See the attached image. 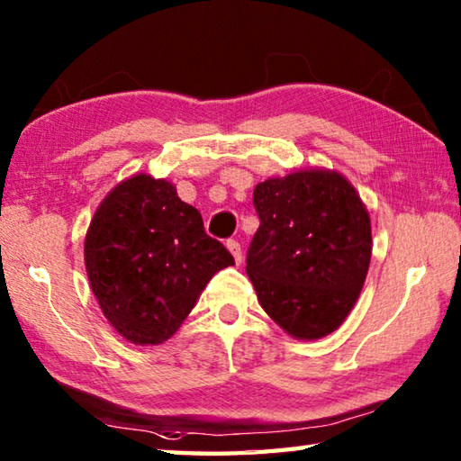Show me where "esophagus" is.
Returning <instances> with one entry per match:
<instances>
[{
  "label": "esophagus",
  "mask_w": 461,
  "mask_h": 461,
  "mask_svg": "<svg viewBox=\"0 0 461 461\" xmlns=\"http://www.w3.org/2000/svg\"><path fill=\"white\" fill-rule=\"evenodd\" d=\"M228 249L231 252V256H233V260H236V264H240L241 262V246H240V241H236V240H228Z\"/></svg>",
  "instance_id": "esophagus-1"
}]
</instances>
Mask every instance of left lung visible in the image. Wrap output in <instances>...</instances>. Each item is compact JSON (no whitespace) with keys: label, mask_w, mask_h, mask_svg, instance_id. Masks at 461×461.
I'll return each mask as SVG.
<instances>
[{"label":"left lung","mask_w":461,"mask_h":461,"mask_svg":"<svg viewBox=\"0 0 461 461\" xmlns=\"http://www.w3.org/2000/svg\"><path fill=\"white\" fill-rule=\"evenodd\" d=\"M260 228L246 272L262 309L296 339L338 330L370 267V217L333 170H301L254 189Z\"/></svg>","instance_id":"obj_1"}]
</instances>
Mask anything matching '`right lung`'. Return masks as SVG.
Returning a JSON list of instances; mask_svg holds the SVG:
<instances>
[{
    "label": "right lung",
    "instance_id": "1",
    "mask_svg": "<svg viewBox=\"0 0 461 461\" xmlns=\"http://www.w3.org/2000/svg\"><path fill=\"white\" fill-rule=\"evenodd\" d=\"M231 264L197 209L165 178L148 175L115 186L85 238V267L101 311L140 346L167 341L215 272Z\"/></svg>",
    "mask_w": 461,
    "mask_h": 461
}]
</instances>
